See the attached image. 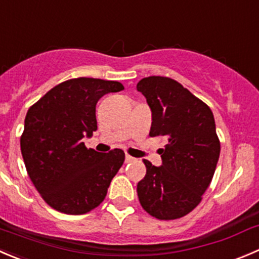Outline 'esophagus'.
I'll return each instance as SVG.
<instances>
[{
	"label": "esophagus",
	"instance_id": "esophagus-1",
	"mask_svg": "<svg viewBox=\"0 0 259 259\" xmlns=\"http://www.w3.org/2000/svg\"><path fill=\"white\" fill-rule=\"evenodd\" d=\"M135 160V158H133V157H130V155H125V162L126 163H130V162H134Z\"/></svg>",
	"mask_w": 259,
	"mask_h": 259
}]
</instances>
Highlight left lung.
Returning a JSON list of instances; mask_svg holds the SVG:
<instances>
[{
    "mask_svg": "<svg viewBox=\"0 0 259 259\" xmlns=\"http://www.w3.org/2000/svg\"><path fill=\"white\" fill-rule=\"evenodd\" d=\"M137 90L152 111L150 137L167 138L159 149L162 165L144 159L147 175L137 186L143 209L159 220L192 211L209 187L220 155L212 111L187 89L168 77L140 79Z\"/></svg>",
    "mask_w": 259,
    "mask_h": 259,
    "instance_id": "obj_1",
    "label": "left lung"
}]
</instances>
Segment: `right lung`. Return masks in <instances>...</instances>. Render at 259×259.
<instances>
[{
    "label": "right lung",
    "mask_w": 259,
    "mask_h": 259,
    "mask_svg": "<svg viewBox=\"0 0 259 259\" xmlns=\"http://www.w3.org/2000/svg\"><path fill=\"white\" fill-rule=\"evenodd\" d=\"M121 90L120 82L79 77L53 87L27 111L20 140L25 167L57 211L86 214L104 201L125 153L87 149L83 138L97 130V101Z\"/></svg>",
    "instance_id": "obj_1"
}]
</instances>
